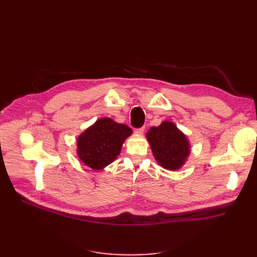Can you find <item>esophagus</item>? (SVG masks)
Returning a JSON list of instances; mask_svg holds the SVG:
<instances>
[{
    "instance_id": "obj_1",
    "label": "esophagus",
    "mask_w": 257,
    "mask_h": 257,
    "mask_svg": "<svg viewBox=\"0 0 257 257\" xmlns=\"http://www.w3.org/2000/svg\"><path fill=\"white\" fill-rule=\"evenodd\" d=\"M145 132V127H139V128H135L134 130V133L137 135H142Z\"/></svg>"
}]
</instances>
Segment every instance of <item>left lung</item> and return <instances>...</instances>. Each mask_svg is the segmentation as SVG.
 <instances>
[{
	"label": "left lung",
	"instance_id": "8db88e82",
	"mask_svg": "<svg viewBox=\"0 0 257 257\" xmlns=\"http://www.w3.org/2000/svg\"><path fill=\"white\" fill-rule=\"evenodd\" d=\"M147 138L155 160L163 168L177 170L183 166L190 154V144L173 122L163 121L161 125L152 126Z\"/></svg>",
	"mask_w": 257,
	"mask_h": 257
}]
</instances>
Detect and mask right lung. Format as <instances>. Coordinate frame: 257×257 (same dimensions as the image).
<instances>
[{
    "label": "right lung",
    "instance_id": "add662e5",
    "mask_svg": "<svg viewBox=\"0 0 257 257\" xmlns=\"http://www.w3.org/2000/svg\"><path fill=\"white\" fill-rule=\"evenodd\" d=\"M131 134L132 128L125 124L102 118L77 139V154L83 164L100 170L116 159L124 141Z\"/></svg>",
    "mask_w": 257,
    "mask_h": 257
}]
</instances>
